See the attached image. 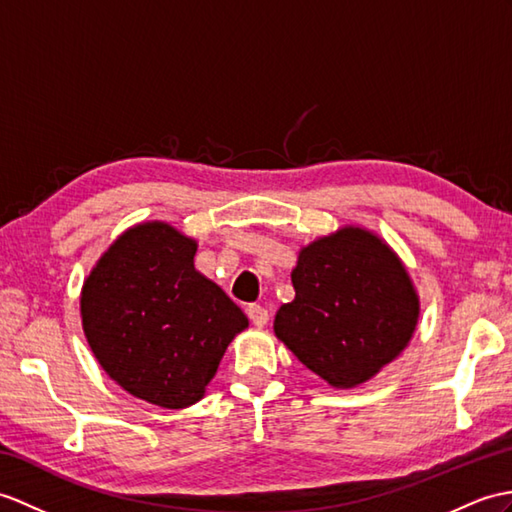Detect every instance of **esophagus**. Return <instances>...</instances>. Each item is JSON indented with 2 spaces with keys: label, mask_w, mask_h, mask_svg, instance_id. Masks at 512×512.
<instances>
[{
  "label": "esophagus",
  "mask_w": 512,
  "mask_h": 512,
  "mask_svg": "<svg viewBox=\"0 0 512 512\" xmlns=\"http://www.w3.org/2000/svg\"><path fill=\"white\" fill-rule=\"evenodd\" d=\"M246 314H248V318H251V323L257 325V327H264L268 323V310H266V307L248 305L246 307Z\"/></svg>",
  "instance_id": "obj_1"
}]
</instances>
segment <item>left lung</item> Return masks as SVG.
I'll return each instance as SVG.
<instances>
[{"label":"left lung","instance_id":"1","mask_svg":"<svg viewBox=\"0 0 512 512\" xmlns=\"http://www.w3.org/2000/svg\"><path fill=\"white\" fill-rule=\"evenodd\" d=\"M296 296L279 307L275 334L336 388L358 386L406 349L419 299L406 268L373 233L344 227L303 248Z\"/></svg>","mask_w":512,"mask_h":512}]
</instances>
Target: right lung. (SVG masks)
I'll return each mask as SVG.
<instances>
[{
    "label": "right lung",
    "instance_id": "obj_1",
    "mask_svg": "<svg viewBox=\"0 0 512 512\" xmlns=\"http://www.w3.org/2000/svg\"><path fill=\"white\" fill-rule=\"evenodd\" d=\"M196 242L170 224L126 231L82 285V329L100 366L130 395L187 408L205 395L248 318L194 268Z\"/></svg>",
    "mask_w": 512,
    "mask_h": 512
}]
</instances>
